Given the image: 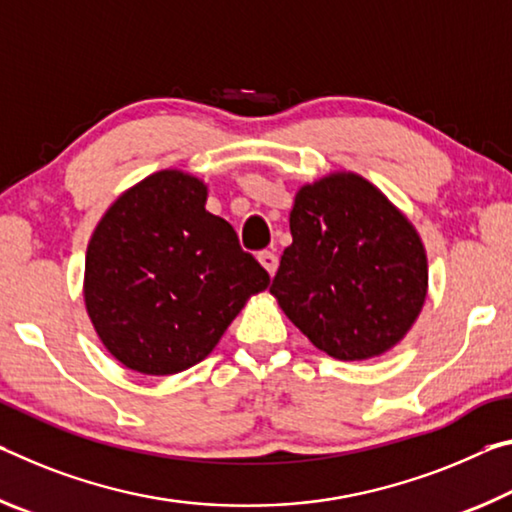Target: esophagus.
I'll return each mask as SVG.
<instances>
[{
  "label": "esophagus",
  "mask_w": 512,
  "mask_h": 512,
  "mask_svg": "<svg viewBox=\"0 0 512 512\" xmlns=\"http://www.w3.org/2000/svg\"><path fill=\"white\" fill-rule=\"evenodd\" d=\"M258 263L265 267L267 274L274 276L276 267H279V258H276L274 251H261V254H258Z\"/></svg>",
  "instance_id": "34e87169"
}]
</instances>
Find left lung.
<instances>
[{"mask_svg": "<svg viewBox=\"0 0 512 512\" xmlns=\"http://www.w3.org/2000/svg\"><path fill=\"white\" fill-rule=\"evenodd\" d=\"M292 245L270 292L317 349L367 360L392 349L420 315L429 265L408 217L354 172L301 186Z\"/></svg>", "mask_w": 512, "mask_h": 512, "instance_id": "8db88e82", "label": "left lung"}]
</instances>
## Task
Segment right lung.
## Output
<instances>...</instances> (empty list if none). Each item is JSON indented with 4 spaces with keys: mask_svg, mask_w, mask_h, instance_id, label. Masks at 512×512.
Segmentation results:
<instances>
[{
    "mask_svg": "<svg viewBox=\"0 0 512 512\" xmlns=\"http://www.w3.org/2000/svg\"><path fill=\"white\" fill-rule=\"evenodd\" d=\"M206 183L161 170L122 192L86 251L83 299L92 326L133 372L197 365L270 274L233 226L206 211Z\"/></svg>",
    "mask_w": 512,
    "mask_h": 512,
    "instance_id": "1",
    "label": "right lung"
}]
</instances>
